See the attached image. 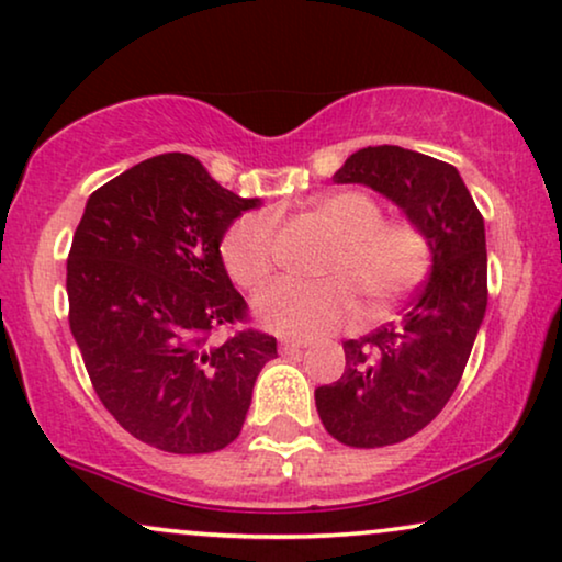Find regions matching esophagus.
<instances>
[{
    "mask_svg": "<svg viewBox=\"0 0 562 562\" xmlns=\"http://www.w3.org/2000/svg\"><path fill=\"white\" fill-rule=\"evenodd\" d=\"M302 348H304V344H299V340H289V338L281 340L283 353H302Z\"/></svg>",
    "mask_w": 562,
    "mask_h": 562,
    "instance_id": "obj_1",
    "label": "esophagus"
}]
</instances>
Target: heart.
<instances>
[{
    "instance_id": "obj_1",
    "label": "heart",
    "mask_w": 562,
    "mask_h": 562,
    "mask_svg": "<svg viewBox=\"0 0 562 562\" xmlns=\"http://www.w3.org/2000/svg\"><path fill=\"white\" fill-rule=\"evenodd\" d=\"M317 214L338 235L325 281L279 279L255 296L258 323L283 338H319L359 315L382 317L413 294L431 268V239L413 218H382V206L363 191H340L317 201ZM232 281L252 289L276 263V218L266 211L239 216L222 239Z\"/></svg>"
}]
</instances>
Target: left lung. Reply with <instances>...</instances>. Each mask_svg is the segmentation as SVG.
Listing matches in <instances>:
<instances>
[{
	"instance_id": "1",
	"label": "left lung",
	"mask_w": 562,
	"mask_h": 562,
	"mask_svg": "<svg viewBox=\"0 0 562 562\" xmlns=\"http://www.w3.org/2000/svg\"><path fill=\"white\" fill-rule=\"evenodd\" d=\"M382 193L431 239V276L403 319L346 340V371L315 390L319 420L346 447L411 439L454 395L487 304L485 222L457 167L403 147L353 151L333 175Z\"/></svg>"
}]
</instances>
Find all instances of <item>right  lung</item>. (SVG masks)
Returning <instances> with one entry per match:
<instances>
[{
    "label": "right lung",
    "mask_w": 562,
    "mask_h": 562,
    "mask_svg": "<svg viewBox=\"0 0 562 562\" xmlns=\"http://www.w3.org/2000/svg\"><path fill=\"white\" fill-rule=\"evenodd\" d=\"M258 206L180 151L144 159L87 199L67 260L69 327L100 403L149 447L209 454L243 431L276 338L209 335L247 319L218 245Z\"/></svg>",
    "instance_id": "obj_1"
}]
</instances>
